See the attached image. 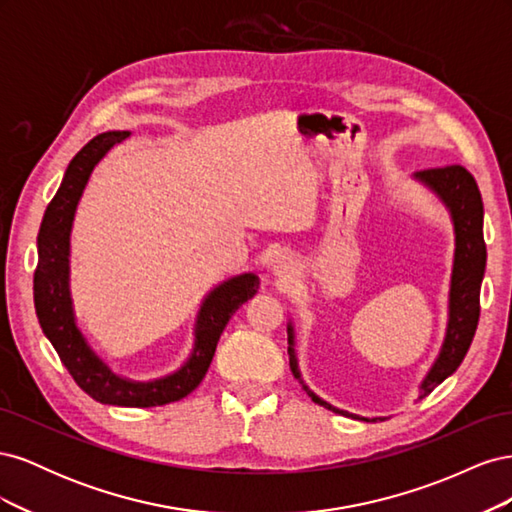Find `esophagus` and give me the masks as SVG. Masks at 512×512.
<instances>
[{
    "mask_svg": "<svg viewBox=\"0 0 512 512\" xmlns=\"http://www.w3.org/2000/svg\"><path fill=\"white\" fill-rule=\"evenodd\" d=\"M271 271L277 275V277H290L294 273V260L288 258V256H282L277 258L273 265H271Z\"/></svg>",
    "mask_w": 512,
    "mask_h": 512,
    "instance_id": "obj_1",
    "label": "esophagus"
}]
</instances>
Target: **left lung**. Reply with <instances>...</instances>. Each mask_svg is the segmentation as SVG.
<instances>
[{"label": "left lung", "instance_id": "left-lung-1", "mask_svg": "<svg viewBox=\"0 0 512 512\" xmlns=\"http://www.w3.org/2000/svg\"><path fill=\"white\" fill-rule=\"evenodd\" d=\"M414 179L427 185V188L442 200L446 209L451 211V220L455 228V258L451 292H448L446 335L438 359L433 361L427 376L423 378L421 386H418V399H423L453 374L472 344L480 316V284H483L487 265V247L483 239V198H480L478 185L466 168L459 164L427 168L418 170ZM288 354L292 374L303 384L297 354H294L292 322L288 324ZM303 389L312 397V401H316V404L324 408L344 416L361 418V421H369V418L356 416L327 404V401L320 399L316 393L309 391L305 384ZM371 421H374V418H371Z\"/></svg>", "mask_w": 512, "mask_h": 512}]
</instances>
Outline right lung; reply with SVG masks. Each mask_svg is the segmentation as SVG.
Here are the masks:
<instances>
[{
	"mask_svg": "<svg viewBox=\"0 0 512 512\" xmlns=\"http://www.w3.org/2000/svg\"><path fill=\"white\" fill-rule=\"evenodd\" d=\"M128 136L130 132L98 134L68 164L64 181L46 207L38 232L34 305L42 333L53 344L74 382L89 397L108 406L153 408L183 399L203 382L228 320L235 316L245 301L254 297L260 282L254 273H243L215 286L207 294L196 316L192 354L175 374L151 382L128 380L115 374L91 350L79 324H76L70 297V230L76 205H79L96 164Z\"/></svg>",
	"mask_w": 512,
	"mask_h": 512,
	"instance_id": "right-lung-1",
	"label": "right lung"
}]
</instances>
